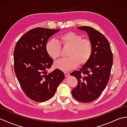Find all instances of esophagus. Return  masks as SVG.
<instances>
[{
    "label": "esophagus",
    "mask_w": 127,
    "mask_h": 127,
    "mask_svg": "<svg viewBox=\"0 0 127 127\" xmlns=\"http://www.w3.org/2000/svg\"><path fill=\"white\" fill-rule=\"evenodd\" d=\"M64 75H65V77H67V76H69V75H70V74L69 73V72H64Z\"/></svg>",
    "instance_id": "esophagus-1"
}]
</instances>
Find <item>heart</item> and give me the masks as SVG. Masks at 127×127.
Wrapping results in <instances>:
<instances>
[{"label":"heart","instance_id":"obj_1","mask_svg":"<svg viewBox=\"0 0 127 127\" xmlns=\"http://www.w3.org/2000/svg\"><path fill=\"white\" fill-rule=\"evenodd\" d=\"M60 42L55 39L48 40L46 45V51L50 57L58 59L61 56V47H69L66 56L68 57L61 59L55 63L56 68L61 70H71L79 65H83L90 60L93 52L92 42L88 39L74 32L64 33L59 37Z\"/></svg>","mask_w":127,"mask_h":127}]
</instances>
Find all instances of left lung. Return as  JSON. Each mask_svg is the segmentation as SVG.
<instances>
[{
    "instance_id": "1",
    "label": "left lung",
    "mask_w": 127,
    "mask_h": 127,
    "mask_svg": "<svg viewBox=\"0 0 127 127\" xmlns=\"http://www.w3.org/2000/svg\"><path fill=\"white\" fill-rule=\"evenodd\" d=\"M77 28L87 32L93 52L90 60L79 71L70 74L78 81L71 93L77 100L89 102L98 98L106 87L111 73L113 55L108 40L103 34L91 27Z\"/></svg>"
}]
</instances>
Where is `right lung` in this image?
<instances>
[{
  "label": "right lung",
  "instance_id": "1",
  "mask_svg": "<svg viewBox=\"0 0 127 127\" xmlns=\"http://www.w3.org/2000/svg\"><path fill=\"white\" fill-rule=\"evenodd\" d=\"M59 29L37 27L21 37L13 52L14 70L26 95L36 102H44L54 96L64 79L58 69L48 73L53 63L46 51L48 39Z\"/></svg>",
  "mask_w": 127,
  "mask_h": 127
}]
</instances>
